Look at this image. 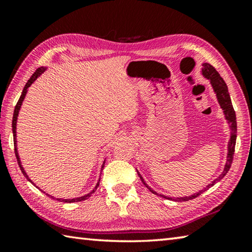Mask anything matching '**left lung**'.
Listing matches in <instances>:
<instances>
[{
    "instance_id": "left-lung-1",
    "label": "left lung",
    "mask_w": 252,
    "mask_h": 252,
    "mask_svg": "<svg viewBox=\"0 0 252 252\" xmlns=\"http://www.w3.org/2000/svg\"><path fill=\"white\" fill-rule=\"evenodd\" d=\"M202 74L206 76L207 79L210 80V82L212 84V88L213 90H215L217 97H218V101L221 105V108H222L223 112H224V116L225 119H227L229 125H230V129H231V138H230V141H229V147H228V159H227V163H225V167L223 172L220 174L219 178H217L215 181L211 182L210 185H208L206 188H204L203 190L199 191V192L194 193L193 195H191V197H183V198H170V197H165V195H162L160 194L161 197L163 198H167L170 200H174V201H188V200H191V199H194L199 197L200 194L203 193L204 191L208 190L209 188L215 186L217 182L220 181L221 179H222L227 172L229 171L230 167H231V163H232V160H233V155H234V147H236V139H237V120H236V112H234L233 110V106L231 103V99H230V95H229V92H228V87L225 82L223 81V79L221 78L220 74L218 73V71H217L215 67H213L211 64H209V63H203L202 64ZM139 174L140 179H141V181L144 183V186H146L149 190L151 191L152 193L158 194L156 191H153L151 188H149V186L147 185L146 182L141 177V174Z\"/></svg>"
}]
</instances>
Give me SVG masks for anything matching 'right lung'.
Masks as SVG:
<instances>
[{
    "label": "right lung",
    "instance_id": "obj_1",
    "mask_svg": "<svg viewBox=\"0 0 252 252\" xmlns=\"http://www.w3.org/2000/svg\"><path fill=\"white\" fill-rule=\"evenodd\" d=\"M43 72H44V67H39V69H37V70L32 74V76H31V78H30V80L28 81L27 84H25V87H24L23 91H22V94H21L20 99H19V101H18V103H16V105H15L14 113H13V120H12V129H13V139H14V152H15V157H16V159H18V163H19V167H20V169H21V171H22V173L24 174L25 178H27L29 181H31V180H30L29 177H28V174L25 173L23 167H22V165H21V161H20V158H19V155H18V150H16V138H15V136H16V131H15V130H16V120H18V114H19V111H20L21 105H22V102H23V100H24L25 94H27V92H28V88L34 82V81L36 80L37 76L43 73ZM103 167H104V162H103V165H102V169H103ZM31 182H32V181H31ZM32 183H33V182H32ZM99 183H100V180H99V182H97V185L95 186L94 190L91 191L90 193L83 195V197L74 198V199H65V200H64V199H55V200H59V201H64V202H78V201H82V200H87L88 198H90L91 195L93 194V192H94V191L96 190V188L99 187ZM49 197H51V195H49ZM53 199H54V198H53Z\"/></svg>",
    "mask_w": 252,
    "mask_h": 252
}]
</instances>
